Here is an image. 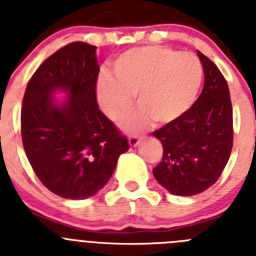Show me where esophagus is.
<instances>
[{
  "label": "esophagus",
  "instance_id": "obj_1",
  "mask_svg": "<svg viewBox=\"0 0 256 256\" xmlns=\"http://www.w3.org/2000/svg\"><path fill=\"white\" fill-rule=\"evenodd\" d=\"M141 137H138V136H130V138H128V142H130V144L132 146V148H136V146H138L140 142H141Z\"/></svg>",
  "mask_w": 256,
  "mask_h": 256
}]
</instances>
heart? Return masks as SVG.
<instances>
[{
    "label": "heart",
    "instance_id": "1",
    "mask_svg": "<svg viewBox=\"0 0 256 256\" xmlns=\"http://www.w3.org/2000/svg\"><path fill=\"white\" fill-rule=\"evenodd\" d=\"M112 69L114 78L102 74L98 79L97 97L106 116L118 122L130 112L137 96L140 108L122 123L128 132L144 130L152 120L177 123L196 102L204 79L198 56L158 46L128 50Z\"/></svg>",
    "mask_w": 256,
    "mask_h": 256
}]
</instances>
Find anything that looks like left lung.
Wrapping results in <instances>:
<instances>
[{
  "label": "left lung",
  "instance_id": "left-lung-1",
  "mask_svg": "<svg viewBox=\"0 0 256 256\" xmlns=\"http://www.w3.org/2000/svg\"><path fill=\"white\" fill-rule=\"evenodd\" d=\"M204 69V88L188 112L152 136L162 141V159L152 170L173 195L194 196L220 177L234 144L230 90L220 70L198 51Z\"/></svg>",
  "mask_w": 256,
  "mask_h": 256
}]
</instances>
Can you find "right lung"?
<instances>
[{
	"instance_id": "add662e5",
	"label": "right lung",
	"mask_w": 256,
	"mask_h": 256,
	"mask_svg": "<svg viewBox=\"0 0 256 256\" xmlns=\"http://www.w3.org/2000/svg\"><path fill=\"white\" fill-rule=\"evenodd\" d=\"M98 72L96 46L73 42L42 62L22 98L26 158L40 182L60 198L96 195L130 148L97 105ZM56 93L67 97L58 102Z\"/></svg>"
}]
</instances>
